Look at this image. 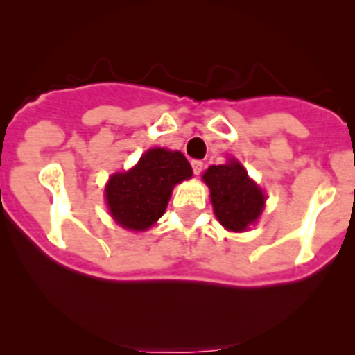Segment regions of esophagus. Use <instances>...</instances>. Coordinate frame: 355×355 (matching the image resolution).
Listing matches in <instances>:
<instances>
[{"instance_id": "34e87169", "label": "esophagus", "mask_w": 355, "mask_h": 355, "mask_svg": "<svg viewBox=\"0 0 355 355\" xmlns=\"http://www.w3.org/2000/svg\"><path fill=\"white\" fill-rule=\"evenodd\" d=\"M204 168V163L202 161H192V171H194V175H200V171H202Z\"/></svg>"}]
</instances>
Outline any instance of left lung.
<instances>
[{
    "mask_svg": "<svg viewBox=\"0 0 355 355\" xmlns=\"http://www.w3.org/2000/svg\"><path fill=\"white\" fill-rule=\"evenodd\" d=\"M211 191L214 214L225 228L232 232H244L257 220L264 206V194L247 177L241 163L209 166L202 175Z\"/></svg>",
    "mask_w": 355,
    "mask_h": 355,
    "instance_id": "left-lung-1",
    "label": "left lung"
}]
</instances>
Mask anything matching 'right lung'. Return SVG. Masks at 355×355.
I'll use <instances>...</instances> for the list:
<instances>
[{
  "instance_id": "1",
  "label": "right lung",
  "mask_w": 355,
  "mask_h": 355,
  "mask_svg": "<svg viewBox=\"0 0 355 355\" xmlns=\"http://www.w3.org/2000/svg\"><path fill=\"white\" fill-rule=\"evenodd\" d=\"M192 177L182 153L149 149L132 170L116 173L106 185L111 216L128 230H148L163 216L171 189Z\"/></svg>"
}]
</instances>
